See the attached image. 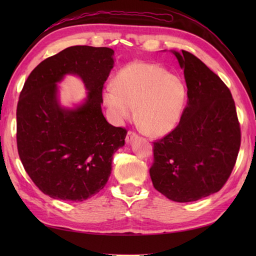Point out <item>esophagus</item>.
Segmentation results:
<instances>
[{"mask_svg": "<svg viewBox=\"0 0 256 256\" xmlns=\"http://www.w3.org/2000/svg\"><path fill=\"white\" fill-rule=\"evenodd\" d=\"M138 138V135L136 133L133 132V131H128V134H126V138H125V142L131 143L132 140H134L135 138Z\"/></svg>", "mask_w": 256, "mask_h": 256, "instance_id": "1", "label": "esophagus"}]
</instances>
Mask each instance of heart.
Here are the masks:
<instances>
[{
    "mask_svg": "<svg viewBox=\"0 0 256 256\" xmlns=\"http://www.w3.org/2000/svg\"><path fill=\"white\" fill-rule=\"evenodd\" d=\"M187 90L182 80L160 64L133 62L120 69L104 90V101L118 122L136 118L146 132L164 135L178 124L186 102Z\"/></svg>",
    "mask_w": 256,
    "mask_h": 256,
    "instance_id": "obj_1",
    "label": "heart"
}]
</instances>
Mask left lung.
I'll list each match as a JSON object with an SVG mask.
<instances>
[{
	"instance_id": "1",
	"label": "left lung",
	"mask_w": 256,
	"mask_h": 256,
	"mask_svg": "<svg viewBox=\"0 0 256 256\" xmlns=\"http://www.w3.org/2000/svg\"><path fill=\"white\" fill-rule=\"evenodd\" d=\"M184 69L188 102L177 126L153 142L150 175L172 201L190 202L218 192L229 179L241 145L231 91L189 52H172Z\"/></svg>"
}]
</instances>
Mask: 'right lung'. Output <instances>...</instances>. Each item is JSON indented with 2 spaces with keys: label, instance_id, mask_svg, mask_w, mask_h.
<instances>
[{
  "label": "right lung",
  "instance_id": "obj_1",
  "mask_svg": "<svg viewBox=\"0 0 256 256\" xmlns=\"http://www.w3.org/2000/svg\"><path fill=\"white\" fill-rule=\"evenodd\" d=\"M108 47L72 46L46 58L30 74L16 110V143L25 172L54 199L84 201L106 186L113 154L128 131L116 128L101 110L103 84L113 68ZM78 74L90 90L76 110L56 102L64 74Z\"/></svg>",
  "mask_w": 256,
  "mask_h": 256
}]
</instances>
